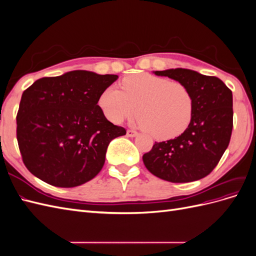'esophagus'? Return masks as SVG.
Listing matches in <instances>:
<instances>
[{
	"mask_svg": "<svg viewBox=\"0 0 256 256\" xmlns=\"http://www.w3.org/2000/svg\"><path fill=\"white\" fill-rule=\"evenodd\" d=\"M127 136H130V138H134V136H138V132H136V131H134V130L129 129V130H127Z\"/></svg>",
	"mask_w": 256,
	"mask_h": 256,
	"instance_id": "esophagus-1",
	"label": "esophagus"
}]
</instances>
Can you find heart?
Returning a JSON list of instances; mask_svg holds the SVG:
<instances>
[{"label": "heart", "mask_w": 256, "mask_h": 256, "mask_svg": "<svg viewBox=\"0 0 256 256\" xmlns=\"http://www.w3.org/2000/svg\"><path fill=\"white\" fill-rule=\"evenodd\" d=\"M122 88L110 85L99 97V106L111 122L131 118L138 106V124L156 140L176 138L189 127L194 102L184 84L136 74L124 79Z\"/></svg>", "instance_id": "1"}]
</instances>
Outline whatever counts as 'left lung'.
<instances>
[{
	"label": "left lung",
	"instance_id": "left-lung-1",
	"mask_svg": "<svg viewBox=\"0 0 256 256\" xmlns=\"http://www.w3.org/2000/svg\"><path fill=\"white\" fill-rule=\"evenodd\" d=\"M184 84L194 110L189 127L173 140L154 142L143 154L148 171L171 182H189L207 176L228 148L233 129V94L216 76L184 68L154 72Z\"/></svg>",
	"mask_w": 256,
	"mask_h": 256
}]
</instances>
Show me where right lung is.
<instances>
[{"instance_id":"1","label":"right lung","mask_w":256,"mask_h":256,"mask_svg":"<svg viewBox=\"0 0 256 256\" xmlns=\"http://www.w3.org/2000/svg\"><path fill=\"white\" fill-rule=\"evenodd\" d=\"M118 78L74 70L42 78L23 92L17 140L30 173L56 187L72 188L102 171L110 142L126 134L98 106L102 92Z\"/></svg>"}]
</instances>
